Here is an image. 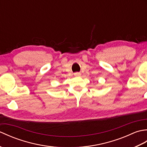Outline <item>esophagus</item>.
Instances as JSON below:
<instances>
[{"mask_svg":"<svg viewBox=\"0 0 147 147\" xmlns=\"http://www.w3.org/2000/svg\"><path fill=\"white\" fill-rule=\"evenodd\" d=\"M74 76H81V73H78V72H76V73H74Z\"/></svg>","mask_w":147,"mask_h":147,"instance_id":"34e87169","label":"esophagus"}]
</instances>
